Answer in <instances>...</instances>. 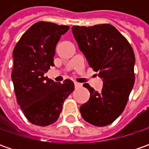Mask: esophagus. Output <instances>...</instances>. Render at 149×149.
Instances as JSON below:
<instances>
[{
  "label": "esophagus",
  "mask_w": 149,
  "mask_h": 149,
  "mask_svg": "<svg viewBox=\"0 0 149 149\" xmlns=\"http://www.w3.org/2000/svg\"><path fill=\"white\" fill-rule=\"evenodd\" d=\"M74 87H75V88H80V87H82V84L78 83L76 81H74Z\"/></svg>",
  "instance_id": "34e87169"
}]
</instances>
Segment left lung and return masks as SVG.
<instances>
[{"mask_svg":"<svg viewBox=\"0 0 149 149\" xmlns=\"http://www.w3.org/2000/svg\"><path fill=\"white\" fill-rule=\"evenodd\" d=\"M71 30L89 67L104 81L100 93L89 84H84L90 97L80 106V113L92 125H109L123 113L134 84V49L128 40L109 24L73 26Z\"/></svg>","mask_w":149,"mask_h":149,"instance_id":"1","label":"left lung"}]
</instances>
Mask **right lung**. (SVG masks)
<instances>
[{
    "label": "right lung",
    "instance_id": "obj_1",
    "mask_svg": "<svg viewBox=\"0 0 149 149\" xmlns=\"http://www.w3.org/2000/svg\"><path fill=\"white\" fill-rule=\"evenodd\" d=\"M68 26L39 21L26 31L13 50L11 78L18 104L33 124L48 126L57 121L65 100L74 89V83L63 84L45 76L54 66L55 46Z\"/></svg>",
    "mask_w": 149,
    "mask_h": 149
}]
</instances>
